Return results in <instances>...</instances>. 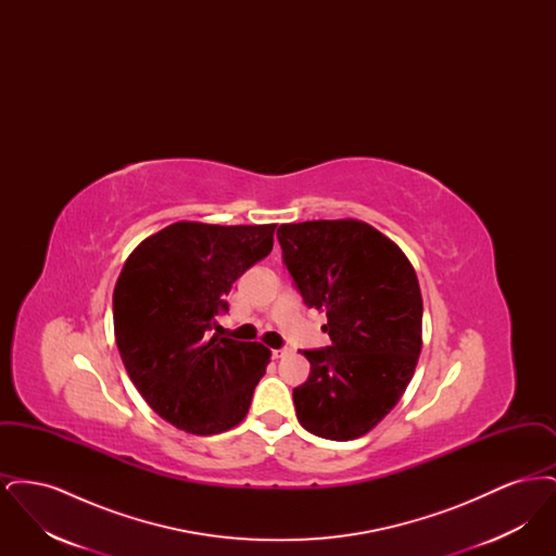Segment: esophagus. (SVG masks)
<instances>
[{"instance_id": "obj_1", "label": "esophagus", "mask_w": 556, "mask_h": 556, "mask_svg": "<svg viewBox=\"0 0 556 556\" xmlns=\"http://www.w3.org/2000/svg\"><path fill=\"white\" fill-rule=\"evenodd\" d=\"M290 354V350L288 348H283V350H273V358H283V356H288Z\"/></svg>"}]
</instances>
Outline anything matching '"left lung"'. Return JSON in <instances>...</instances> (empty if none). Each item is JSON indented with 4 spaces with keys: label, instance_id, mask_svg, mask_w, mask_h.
Masks as SVG:
<instances>
[{
    "label": "left lung",
    "instance_id": "obj_1",
    "mask_svg": "<svg viewBox=\"0 0 556 556\" xmlns=\"http://www.w3.org/2000/svg\"><path fill=\"white\" fill-rule=\"evenodd\" d=\"M283 261L308 308L327 315L331 345L304 350L293 390L300 425L325 440L369 433L406 392L424 345L417 273L392 239L358 218L288 223Z\"/></svg>",
    "mask_w": 556,
    "mask_h": 556
}]
</instances>
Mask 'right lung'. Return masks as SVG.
<instances>
[{
	"mask_svg": "<svg viewBox=\"0 0 556 556\" xmlns=\"http://www.w3.org/2000/svg\"><path fill=\"white\" fill-rule=\"evenodd\" d=\"M275 227L179 220L125 261L112 295L116 345L137 392L177 429L214 435L248 415L270 350L208 331L236 279L273 250Z\"/></svg>",
	"mask_w": 556,
	"mask_h": 556,
	"instance_id": "1",
	"label": "right lung"
}]
</instances>
